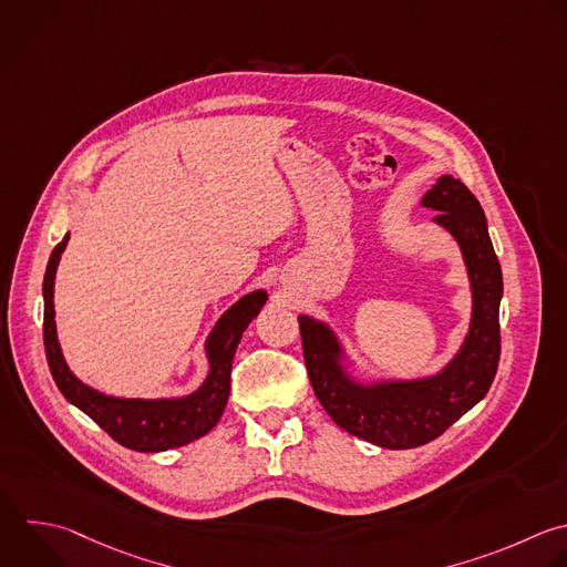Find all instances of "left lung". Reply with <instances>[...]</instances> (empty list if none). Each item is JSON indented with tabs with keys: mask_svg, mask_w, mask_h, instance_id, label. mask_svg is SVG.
Here are the masks:
<instances>
[{
	"mask_svg": "<svg viewBox=\"0 0 567 567\" xmlns=\"http://www.w3.org/2000/svg\"><path fill=\"white\" fill-rule=\"evenodd\" d=\"M421 204L436 210L434 221L458 241L474 299L465 343L443 372L419 381L359 385L339 365L341 348L334 334L323 323L299 317L308 377L323 410L346 432L390 450L441 436L487 394L501 357L503 277L481 204L450 175L441 177Z\"/></svg>",
	"mask_w": 567,
	"mask_h": 567,
	"instance_id": "8db88e82",
	"label": "left lung"
}]
</instances>
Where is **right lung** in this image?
<instances>
[{
  "instance_id": "add662e5",
  "label": "right lung",
  "mask_w": 567,
  "mask_h": 567,
  "mask_svg": "<svg viewBox=\"0 0 567 567\" xmlns=\"http://www.w3.org/2000/svg\"><path fill=\"white\" fill-rule=\"evenodd\" d=\"M69 235L55 246L47 275H44V348L51 374L60 392L86 412L102 430H106L117 443L137 452H162L171 447L186 445L206 432H210L224 414L230 394V370L233 357L241 341L248 323L259 315L268 295L264 290L250 292L239 299L215 326L208 337V359L210 372L204 385L184 399H117L106 396L89 385H84L66 365L58 330H55V308H53V286L60 257L66 248Z\"/></svg>"
}]
</instances>
